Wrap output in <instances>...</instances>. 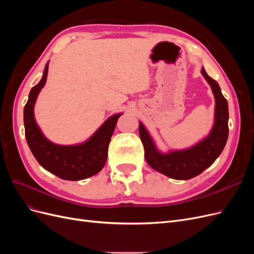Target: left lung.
<instances>
[{"instance_id":"1","label":"left lung","mask_w":254,"mask_h":254,"mask_svg":"<svg viewBox=\"0 0 254 254\" xmlns=\"http://www.w3.org/2000/svg\"><path fill=\"white\" fill-rule=\"evenodd\" d=\"M201 74L209 82L215 97L214 125L205 139L190 148L162 153L157 149L155 142L140 122L139 133L144 145L146 161L153 170L172 179L188 180L200 175L219 157L228 140V102L222 95L217 81L211 78L203 67Z\"/></svg>"}]
</instances>
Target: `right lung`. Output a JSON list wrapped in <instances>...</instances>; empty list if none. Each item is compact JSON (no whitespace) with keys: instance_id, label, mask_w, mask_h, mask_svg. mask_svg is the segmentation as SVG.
<instances>
[{"instance_id":"obj_1","label":"right lung","mask_w":254,"mask_h":254,"mask_svg":"<svg viewBox=\"0 0 254 254\" xmlns=\"http://www.w3.org/2000/svg\"><path fill=\"white\" fill-rule=\"evenodd\" d=\"M49 63L45 65L41 80L32 88L24 107V127L27 144L34 157L44 170L59 178L78 181L89 178L102 171L107 157L111 136L122 113L114 114L97 129L88 141L77 145H57L49 141L38 127L34 106L38 94L48 78Z\"/></svg>"}]
</instances>
